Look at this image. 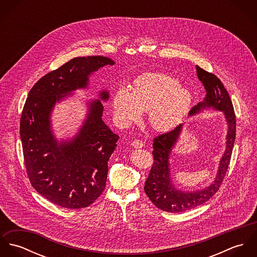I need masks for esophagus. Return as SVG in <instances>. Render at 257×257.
Instances as JSON below:
<instances>
[{
  "label": "esophagus",
  "mask_w": 257,
  "mask_h": 257,
  "mask_svg": "<svg viewBox=\"0 0 257 257\" xmlns=\"http://www.w3.org/2000/svg\"><path fill=\"white\" fill-rule=\"evenodd\" d=\"M132 146L135 147V148H143L145 147V144L142 142V141H139V140H136L132 143Z\"/></svg>",
  "instance_id": "obj_1"
}]
</instances>
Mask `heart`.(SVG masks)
<instances>
[{
  "label": "heart",
  "mask_w": 257,
  "mask_h": 257,
  "mask_svg": "<svg viewBox=\"0 0 257 257\" xmlns=\"http://www.w3.org/2000/svg\"><path fill=\"white\" fill-rule=\"evenodd\" d=\"M193 100L189 88L161 72L139 76L131 91L120 87L113 94L111 109L114 120L121 127L138 122L147 111V121L156 132L166 133L175 128L191 108Z\"/></svg>",
  "instance_id": "obj_1"
}]
</instances>
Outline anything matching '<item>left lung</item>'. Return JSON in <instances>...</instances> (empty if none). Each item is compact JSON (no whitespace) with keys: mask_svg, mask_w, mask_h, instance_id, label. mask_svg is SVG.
<instances>
[{"mask_svg":"<svg viewBox=\"0 0 257 257\" xmlns=\"http://www.w3.org/2000/svg\"><path fill=\"white\" fill-rule=\"evenodd\" d=\"M198 79L204 86L206 96L203 102L189 111V116L197 115L204 110L221 111L226 122L225 148L221 155L214 181L198 190H182L174 183L171 176L170 158L176 146L183 124H179L170 133L161 135L153 141L154 162L145 184V191L150 201L160 210L170 213H181L196 208L212 198L220 188L226 173L235 140V114L231 100L220 79L196 66Z\"/></svg>","mask_w":257,"mask_h":257,"instance_id":"left-lung-1","label":"left lung"}]
</instances>
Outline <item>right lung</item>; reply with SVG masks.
I'll list each match as a JSON object with an SVG mask.
<instances>
[{"label": "right lung", "instance_id": "obj_1", "mask_svg": "<svg viewBox=\"0 0 257 257\" xmlns=\"http://www.w3.org/2000/svg\"><path fill=\"white\" fill-rule=\"evenodd\" d=\"M113 64L104 56L75 57L39 79L26 101L20 135L29 178L41 196L62 208H86L99 198L118 136L102 118L108 90L99 91L98 99L84 101L85 117L71 138H56L53 110L75 91L88 89L96 71Z\"/></svg>", "mask_w": 257, "mask_h": 257}]
</instances>
